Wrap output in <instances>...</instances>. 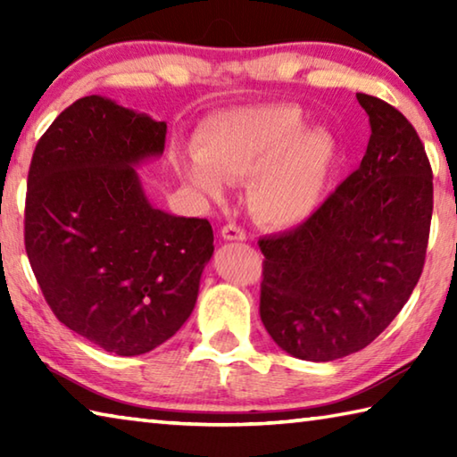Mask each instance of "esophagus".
Masks as SVG:
<instances>
[{"label": "esophagus", "instance_id": "obj_1", "mask_svg": "<svg viewBox=\"0 0 457 457\" xmlns=\"http://www.w3.org/2000/svg\"><path fill=\"white\" fill-rule=\"evenodd\" d=\"M220 236L223 239H228V242H244L245 231H244V228H239L237 223H226V226L221 228Z\"/></svg>", "mask_w": 457, "mask_h": 457}]
</instances>
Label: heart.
Returning <instances> with one entry per match:
<instances>
[{"label":"heart","instance_id":"heart-1","mask_svg":"<svg viewBox=\"0 0 457 457\" xmlns=\"http://www.w3.org/2000/svg\"><path fill=\"white\" fill-rule=\"evenodd\" d=\"M193 153L177 157L183 179L210 199L226 181H247V204L262 223L290 228L304 221L327 187L332 143L306 130L294 106H252L221 112L199 125Z\"/></svg>","mask_w":457,"mask_h":457}]
</instances>
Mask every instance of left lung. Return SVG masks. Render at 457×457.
<instances>
[{
    "label": "left lung",
    "instance_id": "obj_1",
    "mask_svg": "<svg viewBox=\"0 0 457 457\" xmlns=\"http://www.w3.org/2000/svg\"><path fill=\"white\" fill-rule=\"evenodd\" d=\"M367 153L304 223L262 237L260 316L292 357L327 362L381 335L420 282L433 173L420 135L395 106L359 92Z\"/></svg>",
    "mask_w": 457,
    "mask_h": 457
}]
</instances>
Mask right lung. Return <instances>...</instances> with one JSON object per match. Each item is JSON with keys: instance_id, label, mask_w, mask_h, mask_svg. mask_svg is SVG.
<instances>
[{"instance_id": "right-lung-1", "label": "right lung", "mask_w": 457, "mask_h": 457, "mask_svg": "<svg viewBox=\"0 0 457 457\" xmlns=\"http://www.w3.org/2000/svg\"><path fill=\"white\" fill-rule=\"evenodd\" d=\"M165 135V122L92 95L58 114L29 163L24 242L46 303L120 357L183 327L213 253L210 221L157 210L138 181Z\"/></svg>"}]
</instances>
